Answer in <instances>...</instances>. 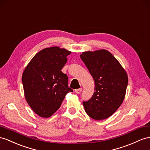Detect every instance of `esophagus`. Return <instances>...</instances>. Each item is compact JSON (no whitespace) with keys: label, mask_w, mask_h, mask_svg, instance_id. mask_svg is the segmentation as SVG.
<instances>
[{"label":"esophagus","mask_w":150,"mask_h":150,"mask_svg":"<svg viewBox=\"0 0 150 150\" xmlns=\"http://www.w3.org/2000/svg\"><path fill=\"white\" fill-rule=\"evenodd\" d=\"M82 88H80V89H75V93H76V94H80V93L82 92Z\"/></svg>","instance_id":"1"}]
</instances>
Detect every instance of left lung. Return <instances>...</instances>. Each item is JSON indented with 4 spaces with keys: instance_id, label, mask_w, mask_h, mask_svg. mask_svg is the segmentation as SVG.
<instances>
[{
    "instance_id": "1",
    "label": "left lung",
    "mask_w": 150,
    "mask_h": 150,
    "mask_svg": "<svg viewBox=\"0 0 150 150\" xmlns=\"http://www.w3.org/2000/svg\"><path fill=\"white\" fill-rule=\"evenodd\" d=\"M80 57L95 86L93 96L83 101L85 111L94 120H104L116 112L124 101L127 75L118 60L105 49L83 52Z\"/></svg>"
}]
</instances>
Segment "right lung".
<instances>
[{
    "label": "right lung",
    "mask_w": 150,
    "mask_h": 150,
    "mask_svg": "<svg viewBox=\"0 0 150 150\" xmlns=\"http://www.w3.org/2000/svg\"><path fill=\"white\" fill-rule=\"evenodd\" d=\"M71 52L58 47L42 49L25 68L22 75L25 96L38 116L48 118L59 108L63 99L73 90L61 70Z\"/></svg>",
    "instance_id": "right-lung-1"
}]
</instances>
